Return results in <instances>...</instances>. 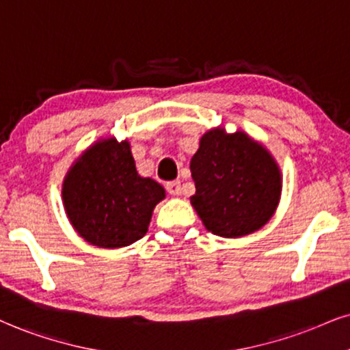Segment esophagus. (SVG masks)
Masks as SVG:
<instances>
[{"mask_svg": "<svg viewBox=\"0 0 350 350\" xmlns=\"http://www.w3.org/2000/svg\"><path fill=\"white\" fill-rule=\"evenodd\" d=\"M165 189H167L168 195L178 196L180 193H182V185H180L178 180H175V182H168V183H165Z\"/></svg>", "mask_w": 350, "mask_h": 350, "instance_id": "obj_1", "label": "esophagus"}]
</instances>
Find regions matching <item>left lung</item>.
<instances>
[{
    "mask_svg": "<svg viewBox=\"0 0 350 350\" xmlns=\"http://www.w3.org/2000/svg\"><path fill=\"white\" fill-rule=\"evenodd\" d=\"M196 193L191 206L214 235L239 239L271 221L282 175L273 154L241 129L211 128L189 162Z\"/></svg>",
    "mask_w": 350,
    "mask_h": 350,
    "instance_id": "obj_1",
    "label": "left lung"
}]
</instances>
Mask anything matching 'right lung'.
I'll return each mask as SVG.
<instances>
[{"instance_id":"obj_1","label":"right lung","mask_w":350,"mask_h":350,"mask_svg":"<svg viewBox=\"0 0 350 350\" xmlns=\"http://www.w3.org/2000/svg\"><path fill=\"white\" fill-rule=\"evenodd\" d=\"M64 213L79 237L98 248H123L148 232L165 189L137 174L129 142L100 137L63 180Z\"/></svg>"}]
</instances>
